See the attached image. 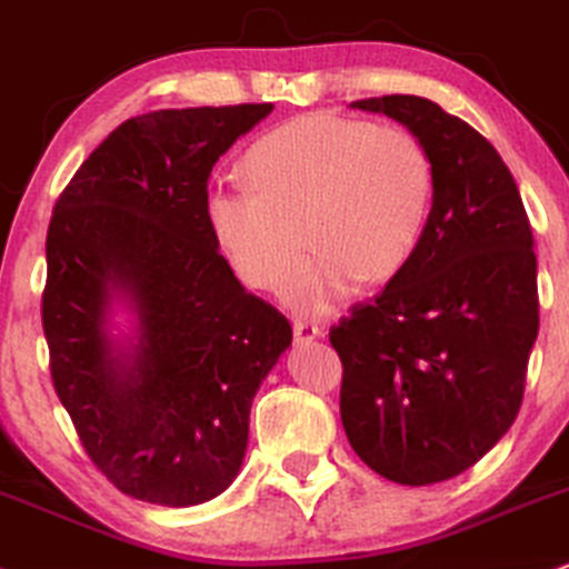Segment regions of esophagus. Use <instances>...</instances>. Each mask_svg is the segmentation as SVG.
Masks as SVG:
<instances>
[{
  "label": "esophagus",
  "mask_w": 569,
  "mask_h": 569,
  "mask_svg": "<svg viewBox=\"0 0 569 569\" xmlns=\"http://www.w3.org/2000/svg\"><path fill=\"white\" fill-rule=\"evenodd\" d=\"M292 330H296V340H298V343H309V340L322 336V327L309 322V319H296V325H292Z\"/></svg>",
  "instance_id": "obj_1"
}]
</instances>
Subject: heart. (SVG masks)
<instances>
[{
    "label": "heart",
    "mask_w": 569,
    "mask_h": 569,
    "mask_svg": "<svg viewBox=\"0 0 569 569\" xmlns=\"http://www.w3.org/2000/svg\"><path fill=\"white\" fill-rule=\"evenodd\" d=\"M244 176L250 189L210 191V229L239 279L263 292L282 290L306 244L317 247L287 287L300 311L332 309L357 279L389 282L429 223L433 164L407 127L303 113L250 146Z\"/></svg>",
    "instance_id": "obj_1"
}]
</instances>
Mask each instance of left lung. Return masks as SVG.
<instances>
[{"label": "left lung", "instance_id": "left-lung-1", "mask_svg": "<svg viewBox=\"0 0 569 569\" xmlns=\"http://www.w3.org/2000/svg\"><path fill=\"white\" fill-rule=\"evenodd\" d=\"M423 140L433 202L416 256L330 330L340 420L359 458L399 485L471 469L511 429L538 338V263L522 197L492 143L429 98L383 96Z\"/></svg>", "mask_w": 569, "mask_h": 569}]
</instances>
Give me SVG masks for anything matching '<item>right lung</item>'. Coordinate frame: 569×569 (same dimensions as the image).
I'll list each match as a JSON object with an SVG mask.
<instances>
[{
    "instance_id": "obj_1",
    "label": "right lung",
    "mask_w": 569,
    "mask_h": 569,
    "mask_svg": "<svg viewBox=\"0 0 569 569\" xmlns=\"http://www.w3.org/2000/svg\"><path fill=\"white\" fill-rule=\"evenodd\" d=\"M271 103L162 109L127 119L52 207L42 327L50 376L79 442L146 503L197 506L233 482L258 386L292 327L218 252L207 180ZM131 303L138 345L108 332Z\"/></svg>"
}]
</instances>
